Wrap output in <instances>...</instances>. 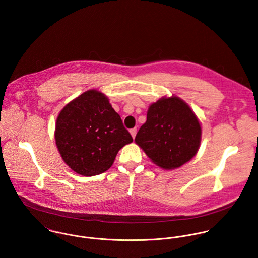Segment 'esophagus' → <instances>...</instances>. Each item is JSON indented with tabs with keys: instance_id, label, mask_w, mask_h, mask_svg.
<instances>
[{
	"instance_id": "obj_1",
	"label": "esophagus",
	"mask_w": 258,
	"mask_h": 258,
	"mask_svg": "<svg viewBox=\"0 0 258 258\" xmlns=\"http://www.w3.org/2000/svg\"><path fill=\"white\" fill-rule=\"evenodd\" d=\"M130 133H131L133 139H135V138H136V135H137V128H136V127H135V128H132V130L130 131Z\"/></svg>"
}]
</instances>
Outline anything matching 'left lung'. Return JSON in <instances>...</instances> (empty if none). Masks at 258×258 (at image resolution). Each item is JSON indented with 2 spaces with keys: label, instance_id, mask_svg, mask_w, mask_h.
Masks as SVG:
<instances>
[{
  "label": "left lung",
  "instance_id": "8db88e82",
  "mask_svg": "<svg viewBox=\"0 0 258 258\" xmlns=\"http://www.w3.org/2000/svg\"><path fill=\"white\" fill-rule=\"evenodd\" d=\"M201 135L196 113L183 100L172 95L149 105L147 119L135 141L156 166L174 170L197 155Z\"/></svg>",
  "mask_w": 258,
  "mask_h": 258
}]
</instances>
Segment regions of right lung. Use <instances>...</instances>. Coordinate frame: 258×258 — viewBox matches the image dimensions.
<instances>
[{
    "label": "right lung",
    "mask_w": 258,
    "mask_h": 258,
    "mask_svg": "<svg viewBox=\"0 0 258 258\" xmlns=\"http://www.w3.org/2000/svg\"><path fill=\"white\" fill-rule=\"evenodd\" d=\"M55 141L60 157L74 172L91 177L110 169L119 149L133 138L109 98L89 89L60 110Z\"/></svg>",
    "instance_id": "right-lung-1"
}]
</instances>
